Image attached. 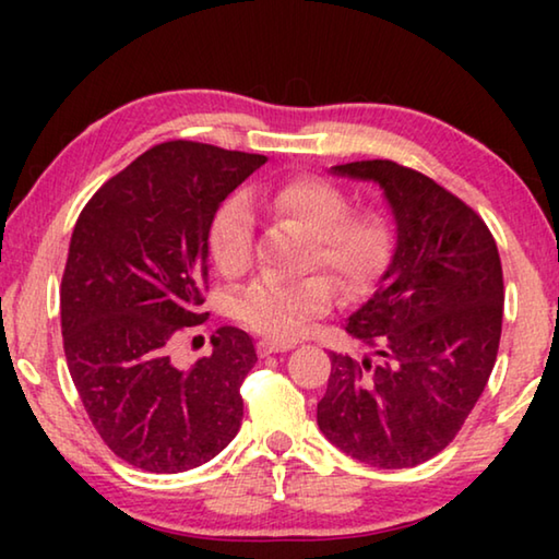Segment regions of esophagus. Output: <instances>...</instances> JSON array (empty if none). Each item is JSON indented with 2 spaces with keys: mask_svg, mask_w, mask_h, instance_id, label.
Returning <instances> with one entry per match:
<instances>
[{
  "mask_svg": "<svg viewBox=\"0 0 559 559\" xmlns=\"http://www.w3.org/2000/svg\"><path fill=\"white\" fill-rule=\"evenodd\" d=\"M259 355L266 357V355H276V353H288V349H293L290 343H273V340H259Z\"/></svg>",
  "mask_w": 559,
  "mask_h": 559,
  "instance_id": "1",
  "label": "esophagus"
}]
</instances>
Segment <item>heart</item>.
Wrapping results in <instances>:
<instances>
[{"instance_id": "heart-1", "label": "heart", "mask_w": 559, "mask_h": 559, "mask_svg": "<svg viewBox=\"0 0 559 559\" xmlns=\"http://www.w3.org/2000/svg\"><path fill=\"white\" fill-rule=\"evenodd\" d=\"M251 202L276 219L293 222L310 236L308 261L328 269L349 296H362L382 276L392 257V231L380 214H349L343 189L320 177H293L281 185L251 189ZM253 210L243 194H234L210 224L212 261L224 276L236 278L253 259ZM335 302L328 276L276 281L259 278L236 298L234 313L253 333L290 340Z\"/></svg>"}]
</instances>
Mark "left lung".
Masks as SVG:
<instances>
[{
  "label": "left lung",
  "instance_id": "left-lung-1",
  "mask_svg": "<svg viewBox=\"0 0 559 559\" xmlns=\"http://www.w3.org/2000/svg\"><path fill=\"white\" fill-rule=\"evenodd\" d=\"M330 173L384 189L396 246L345 325L377 362L330 353L318 427L370 466H419L453 441L493 372L506 300L498 246L468 204L416 169L362 159Z\"/></svg>",
  "mask_w": 559,
  "mask_h": 559
}]
</instances>
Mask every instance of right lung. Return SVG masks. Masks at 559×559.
<instances>
[{
	"label": "right lung",
	"instance_id": "1",
	"mask_svg": "<svg viewBox=\"0 0 559 559\" xmlns=\"http://www.w3.org/2000/svg\"><path fill=\"white\" fill-rule=\"evenodd\" d=\"M263 163L189 140L155 145L110 177L73 226L61 278L66 362L93 427L130 466L197 468L241 427L253 340L224 325L192 367L169 353L210 316L214 214Z\"/></svg>",
	"mask_w": 559,
	"mask_h": 559
}]
</instances>
